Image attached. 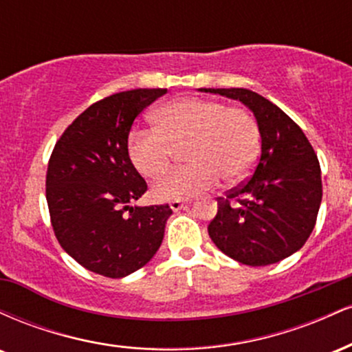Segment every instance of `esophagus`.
I'll return each mask as SVG.
<instances>
[{"mask_svg":"<svg viewBox=\"0 0 352 352\" xmlns=\"http://www.w3.org/2000/svg\"><path fill=\"white\" fill-rule=\"evenodd\" d=\"M185 204H187L185 200H173V201H170V208L173 210V212H179V210L185 207Z\"/></svg>","mask_w":352,"mask_h":352,"instance_id":"obj_1","label":"esophagus"}]
</instances>
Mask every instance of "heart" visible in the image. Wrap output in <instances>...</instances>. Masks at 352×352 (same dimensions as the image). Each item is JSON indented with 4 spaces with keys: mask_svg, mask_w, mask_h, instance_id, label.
<instances>
[{
    "mask_svg": "<svg viewBox=\"0 0 352 352\" xmlns=\"http://www.w3.org/2000/svg\"><path fill=\"white\" fill-rule=\"evenodd\" d=\"M152 120L155 129H134L129 134L127 153L135 170L145 179H157L168 168L175 148L185 144L184 157L190 162L153 185V199L160 201L195 197L220 179L238 184L258 159V125L240 107L184 98L155 109Z\"/></svg>",
    "mask_w": 352,
    "mask_h": 352,
    "instance_id": "heart-1",
    "label": "heart"
}]
</instances>
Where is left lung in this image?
I'll list each match as a JSON object with an SVG mask.
<instances>
[{
  "label": "left lung",
  "instance_id": "8db88e82",
  "mask_svg": "<svg viewBox=\"0 0 352 352\" xmlns=\"http://www.w3.org/2000/svg\"><path fill=\"white\" fill-rule=\"evenodd\" d=\"M253 112L261 153L252 179L218 199L208 235L220 252L250 266L296 253L313 232L322 199L318 157L300 125L250 89H205Z\"/></svg>",
  "mask_w": 352,
  "mask_h": 352
}]
</instances>
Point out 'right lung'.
I'll use <instances>...</instances> for the list:
<instances>
[{
  "instance_id": "right-lung-1",
  "label": "right lung",
  "mask_w": 352,
  "mask_h": 352,
  "mask_svg": "<svg viewBox=\"0 0 352 352\" xmlns=\"http://www.w3.org/2000/svg\"><path fill=\"white\" fill-rule=\"evenodd\" d=\"M165 92L109 96L87 107L54 145L46 175L52 230L64 252L89 272L124 278L162 245L172 208L131 205L147 184L129 159L127 139L135 117Z\"/></svg>"
}]
</instances>
